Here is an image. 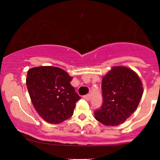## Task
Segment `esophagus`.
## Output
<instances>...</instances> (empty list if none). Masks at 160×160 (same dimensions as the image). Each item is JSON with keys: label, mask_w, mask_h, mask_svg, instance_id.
I'll list each match as a JSON object with an SVG mask.
<instances>
[{"label": "esophagus", "mask_w": 160, "mask_h": 160, "mask_svg": "<svg viewBox=\"0 0 160 160\" xmlns=\"http://www.w3.org/2000/svg\"><path fill=\"white\" fill-rule=\"evenodd\" d=\"M83 98H84L85 100H87V101H90V94L85 95V96H83Z\"/></svg>", "instance_id": "esophagus-1"}]
</instances>
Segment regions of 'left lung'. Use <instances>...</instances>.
Returning a JSON list of instances; mask_svg holds the SVG:
<instances>
[{"label": "left lung", "mask_w": 160, "mask_h": 160, "mask_svg": "<svg viewBox=\"0 0 160 160\" xmlns=\"http://www.w3.org/2000/svg\"><path fill=\"white\" fill-rule=\"evenodd\" d=\"M103 102L95 118L108 126L123 123L136 110L143 93L142 83L131 69L114 67L102 80Z\"/></svg>", "instance_id": "8db88e82"}]
</instances>
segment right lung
Listing matches in <instances>:
<instances>
[{"mask_svg": "<svg viewBox=\"0 0 160 160\" xmlns=\"http://www.w3.org/2000/svg\"><path fill=\"white\" fill-rule=\"evenodd\" d=\"M72 77L55 67H38L27 73L26 85L32 104L46 122L59 124L70 118L80 97L70 84Z\"/></svg>", "mask_w": 160, "mask_h": 160, "instance_id": "1", "label": "right lung"}]
</instances>
